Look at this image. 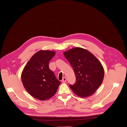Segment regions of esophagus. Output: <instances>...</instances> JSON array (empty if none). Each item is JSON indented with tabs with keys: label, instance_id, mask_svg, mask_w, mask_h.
Here are the masks:
<instances>
[{
	"label": "esophagus",
	"instance_id": "1",
	"mask_svg": "<svg viewBox=\"0 0 127 127\" xmlns=\"http://www.w3.org/2000/svg\"><path fill=\"white\" fill-rule=\"evenodd\" d=\"M66 80H67V79H66V78L65 77H64L63 78L62 82H63V83H66Z\"/></svg>",
	"mask_w": 127,
	"mask_h": 127
}]
</instances>
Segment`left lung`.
I'll use <instances>...</instances> for the list:
<instances>
[{"label":"left lung","mask_w":127,"mask_h":127,"mask_svg":"<svg viewBox=\"0 0 127 127\" xmlns=\"http://www.w3.org/2000/svg\"><path fill=\"white\" fill-rule=\"evenodd\" d=\"M73 68L76 81L70 85L74 93L80 97L93 95L103 82L104 70L96 58L87 50L79 47L64 52Z\"/></svg>","instance_id":"1"}]
</instances>
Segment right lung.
<instances>
[{"mask_svg":"<svg viewBox=\"0 0 127 127\" xmlns=\"http://www.w3.org/2000/svg\"><path fill=\"white\" fill-rule=\"evenodd\" d=\"M56 52L40 50L26 64L22 71L21 79L25 89L35 98L45 101L54 95L60 82L49 68V63Z\"/></svg>","mask_w":127,"mask_h":127,"instance_id":"add662e5","label":"right lung"}]
</instances>
